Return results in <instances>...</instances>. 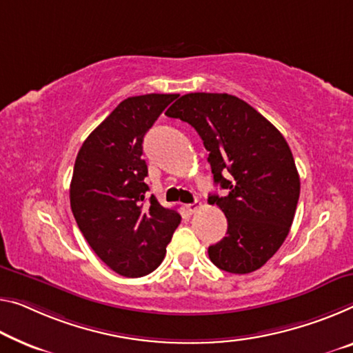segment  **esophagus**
Masks as SVG:
<instances>
[{
    "label": "esophagus",
    "instance_id": "esophagus-1",
    "mask_svg": "<svg viewBox=\"0 0 353 353\" xmlns=\"http://www.w3.org/2000/svg\"><path fill=\"white\" fill-rule=\"evenodd\" d=\"M188 211H189V213H191V214H194L195 213V211H197L199 208H200V203L199 202H194V203H189L188 205Z\"/></svg>",
    "mask_w": 353,
    "mask_h": 353
}]
</instances>
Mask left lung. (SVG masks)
<instances>
[{
  "label": "left lung",
  "instance_id": "8db88e82",
  "mask_svg": "<svg viewBox=\"0 0 353 353\" xmlns=\"http://www.w3.org/2000/svg\"><path fill=\"white\" fill-rule=\"evenodd\" d=\"M197 131L208 154L214 183L211 194L227 218V235L208 248L216 267L246 274L263 267L289 235L300 176L292 151L278 129L240 97L189 93L165 112Z\"/></svg>",
  "mask_w": 353,
  "mask_h": 353
}]
</instances>
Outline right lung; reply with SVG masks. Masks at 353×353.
<instances>
[{
    "mask_svg": "<svg viewBox=\"0 0 353 353\" xmlns=\"http://www.w3.org/2000/svg\"><path fill=\"white\" fill-rule=\"evenodd\" d=\"M178 94L124 99L80 148L70 181V208L80 232L107 267L140 278L159 267L181 216L145 194L143 137Z\"/></svg>",
    "mask_w": 353,
    "mask_h": 353,
    "instance_id": "1",
    "label": "right lung"
}]
</instances>
